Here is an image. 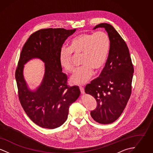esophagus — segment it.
<instances>
[{"label":"esophagus","instance_id":"1","mask_svg":"<svg viewBox=\"0 0 153 153\" xmlns=\"http://www.w3.org/2000/svg\"><path fill=\"white\" fill-rule=\"evenodd\" d=\"M79 88H80V91H81V94H84L85 93V91H84V88L82 87H80Z\"/></svg>","mask_w":153,"mask_h":153}]
</instances>
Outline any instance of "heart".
Wrapping results in <instances>:
<instances>
[{
	"label": "heart",
	"instance_id": "b5f03b06",
	"mask_svg": "<svg viewBox=\"0 0 153 153\" xmlns=\"http://www.w3.org/2000/svg\"><path fill=\"white\" fill-rule=\"evenodd\" d=\"M110 48L108 35L104 31L83 33L72 38L68 48H62L59 52V64L66 72L74 70L73 54L81 55V65L71 78L74 84L87 82L96 73L101 71L108 58Z\"/></svg>",
	"mask_w": 153,
	"mask_h": 153
}]
</instances>
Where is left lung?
Masks as SVG:
<instances>
[{
	"instance_id": "8db88e82",
	"label": "left lung",
	"mask_w": 153,
	"mask_h": 153,
	"mask_svg": "<svg viewBox=\"0 0 153 153\" xmlns=\"http://www.w3.org/2000/svg\"><path fill=\"white\" fill-rule=\"evenodd\" d=\"M103 27L110 39L109 54L99 77L85 88L86 94L97 102L91 115L96 122L107 124L115 122L122 114L131 94L134 73L129 49L114 27L100 23L94 29Z\"/></svg>"
}]
</instances>
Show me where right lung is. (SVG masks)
<instances>
[{
	"instance_id": "right-lung-1",
	"label": "right lung",
	"mask_w": 153,
	"mask_h": 153,
	"mask_svg": "<svg viewBox=\"0 0 153 153\" xmlns=\"http://www.w3.org/2000/svg\"><path fill=\"white\" fill-rule=\"evenodd\" d=\"M76 30H38L22 48L15 71L19 99L30 119L42 128L54 129L64 123L69 106L80 96L79 88L68 86V78L62 72L59 59L62 45ZM33 58H39L45 63L44 78L34 91L29 89L23 76L24 65Z\"/></svg>"
}]
</instances>
